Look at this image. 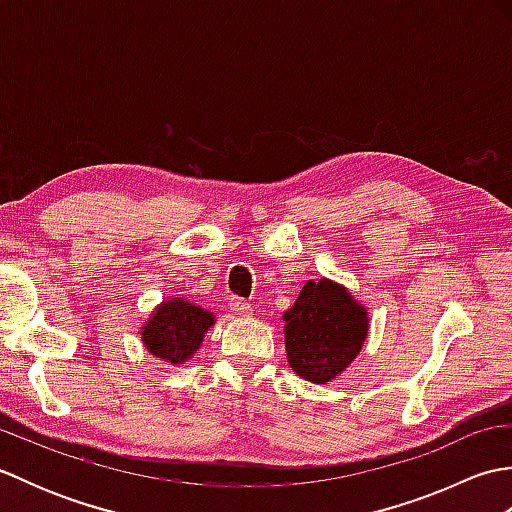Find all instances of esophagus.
Returning a JSON list of instances; mask_svg holds the SVG:
<instances>
[{
	"label": "esophagus",
	"mask_w": 512,
	"mask_h": 512,
	"mask_svg": "<svg viewBox=\"0 0 512 512\" xmlns=\"http://www.w3.org/2000/svg\"><path fill=\"white\" fill-rule=\"evenodd\" d=\"M231 310L237 314V317H253V306L244 299H231Z\"/></svg>",
	"instance_id": "esophagus-1"
}]
</instances>
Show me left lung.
I'll return each instance as SVG.
<instances>
[{
    "label": "left lung",
    "mask_w": 512,
    "mask_h": 512,
    "mask_svg": "<svg viewBox=\"0 0 512 512\" xmlns=\"http://www.w3.org/2000/svg\"><path fill=\"white\" fill-rule=\"evenodd\" d=\"M286 356L297 376L328 385L352 365L367 339L369 317L345 286L310 279L284 312Z\"/></svg>",
    "instance_id": "obj_1"
}]
</instances>
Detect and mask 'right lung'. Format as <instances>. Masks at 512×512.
I'll list each match as a JSON object with an SVG mask.
<instances>
[{
    "mask_svg": "<svg viewBox=\"0 0 512 512\" xmlns=\"http://www.w3.org/2000/svg\"><path fill=\"white\" fill-rule=\"evenodd\" d=\"M215 323L213 312L195 303L173 297L154 308L151 317L140 328L147 352L169 365H182L200 350L206 330Z\"/></svg>",
    "mask_w": 512,
    "mask_h": 512,
    "instance_id": "add662e5",
    "label": "right lung"
}]
</instances>
